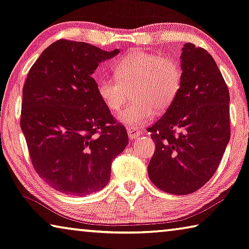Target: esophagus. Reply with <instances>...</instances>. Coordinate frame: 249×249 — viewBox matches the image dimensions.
<instances>
[{"mask_svg": "<svg viewBox=\"0 0 249 249\" xmlns=\"http://www.w3.org/2000/svg\"><path fill=\"white\" fill-rule=\"evenodd\" d=\"M127 134H128L129 139L136 140L137 137L141 135V131H139V129L134 128V127H127Z\"/></svg>", "mask_w": 249, "mask_h": 249, "instance_id": "esophagus-1", "label": "esophagus"}]
</instances>
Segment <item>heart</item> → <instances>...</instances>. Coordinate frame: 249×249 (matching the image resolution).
<instances>
[{"label":"heart","instance_id":"b5f03b06","mask_svg":"<svg viewBox=\"0 0 249 249\" xmlns=\"http://www.w3.org/2000/svg\"><path fill=\"white\" fill-rule=\"evenodd\" d=\"M115 77L97 82V93L112 112L122 107L132 90V102L117 114L128 127H140L153 120L155 109L167 110L183 84V69L174 58L145 50H133L113 66Z\"/></svg>","mask_w":249,"mask_h":249}]
</instances>
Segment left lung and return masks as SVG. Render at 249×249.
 I'll use <instances>...</instances> for the list:
<instances>
[{
  "mask_svg": "<svg viewBox=\"0 0 249 249\" xmlns=\"http://www.w3.org/2000/svg\"><path fill=\"white\" fill-rule=\"evenodd\" d=\"M181 50V89L148 128L156 145L149 179L175 195L194 193L212 178L231 139L230 92L218 66L203 47L186 43Z\"/></svg>",
  "mask_w": 249,
  "mask_h": 249,
  "instance_id": "left-lung-1",
  "label": "left lung"
}]
</instances>
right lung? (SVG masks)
<instances>
[{"label":"right lung","mask_w":249,"mask_h":249,"mask_svg":"<svg viewBox=\"0 0 249 249\" xmlns=\"http://www.w3.org/2000/svg\"><path fill=\"white\" fill-rule=\"evenodd\" d=\"M118 53L58 39L43 51L23 86L21 128L35 172L54 189L83 196L106 186L112 160L128 144L92 77Z\"/></svg>","instance_id":"1"}]
</instances>
